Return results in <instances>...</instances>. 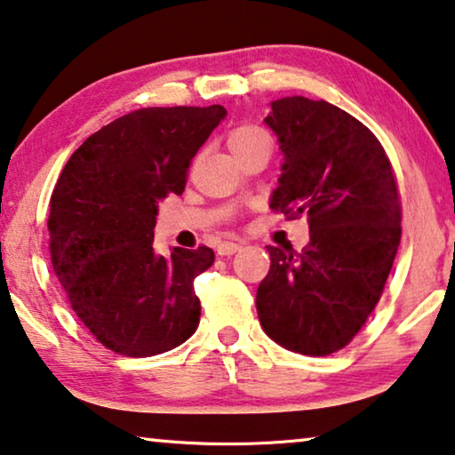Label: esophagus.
Returning a JSON list of instances; mask_svg holds the SVG:
<instances>
[{"label": "esophagus", "instance_id": "obj_1", "mask_svg": "<svg viewBox=\"0 0 455 455\" xmlns=\"http://www.w3.org/2000/svg\"><path fill=\"white\" fill-rule=\"evenodd\" d=\"M241 243H233V241H225V243H220L219 247H216V251H219V255H235L236 251H241Z\"/></svg>", "mask_w": 455, "mask_h": 455}]
</instances>
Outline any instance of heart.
Masks as SVG:
<instances>
[{
  "label": "heart",
  "mask_w": 455,
  "mask_h": 455,
  "mask_svg": "<svg viewBox=\"0 0 455 455\" xmlns=\"http://www.w3.org/2000/svg\"><path fill=\"white\" fill-rule=\"evenodd\" d=\"M263 140H269V139H267V134L263 132L259 126L243 124V126H236L235 131L228 134L227 145L230 148V153L236 155V153L247 151V148L255 147L257 142H263Z\"/></svg>",
  "instance_id": "b5f03b06"
}]
</instances>
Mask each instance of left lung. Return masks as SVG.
I'll return each instance as SVG.
<instances>
[{"mask_svg":"<svg viewBox=\"0 0 455 455\" xmlns=\"http://www.w3.org/2000/svg\"><path fill=\"white\" fill-rule=\"evenodd\" d=\"M263 122L283 155L269 206L307 214L310 241L300 253L267 247L257 316L283 349L335 354L371 315L401 245L395 173L370 128L324 100H275Z\"/></svg>","mask_w":455,"mask_h":455,"instance_id":"left-lung-1","label":"left lung"}]
</instances>
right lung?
<instances>
[{"instance_id":"add662e5","label":"right lung","mask_w":455,"mask_h":455,"mask_svg":"<svg viewBox=\"0 0 455 455\" xmlns=\"http://www.w3.org/2000/svg\"><path fill=\"white\" fill-rule=\"evenodd\" d=\"M227 118L222 106L140 108L93 132L51 196V259L87 331L126 357L178 347L198 329L194 277L214 251L153 247L159 202L186 188L189 161Z\"/></svg>"}]
</instances>
